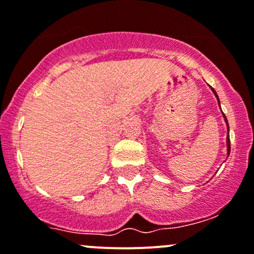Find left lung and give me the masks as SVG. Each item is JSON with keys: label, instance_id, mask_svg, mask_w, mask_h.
Returning a JSON list of instances; mask_svg holds the SVG:
<instances>
[{"label": "left lung", "instance_id": "8db88e82", "mask_svg": "<svg viewBox=\"0 0 254 254\" xmlns=\"http://www.w3.org/2000/svg\"><path fill=\"white\" fill-rule=\"evenodd\" d=\"M213 90V92H214V95L217 96V98H218V95H217V92L214 91V89H212ZM219 101V100H218ZM224 118H225V117H224ZM225 122L228 123V120H226V118H225ZM228 130H229V125H228ZM230 153V138H229V136H228V154Z\"/></svg>", "mask_w": 254, "mask_h": 254}]
</instances>
